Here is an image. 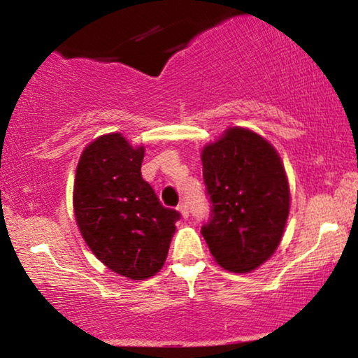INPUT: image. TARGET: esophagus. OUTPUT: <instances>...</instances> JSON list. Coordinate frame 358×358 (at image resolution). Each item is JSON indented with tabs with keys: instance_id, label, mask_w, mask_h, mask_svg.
<instances>
[{
	"instance_id": "34e87169",
	"label": "esophagus",
	"mask_w": 358,
	"mask_h": 358,
	"mask_svg": "<svg viewBox=\"0 0 358 358\" xmlns=\"http://www.w3.org/2000/svg\"><path fill=\"white\" fill-rule=\"evenodd\" d=\"M178 210L180 212V215H182V218H189V208H187V205H185L184 202L178 205Z\"/></svg>"
}]
</instances>
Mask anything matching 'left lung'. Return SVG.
Here are the masks:
<instances>
[{"label": "left lung", "instance_id": "8db88e82", "mask_svg": "<svg viewBox=\"0 0 358 358\" xmlns=\"http://www.w3.org/2000/svg\"><path fill=\"white\" fill-rule=\"evenodd\" d=\"M210 217L202 236L220 266L249 272L280 243L290 208L282 161L271 143L233 127L202 151Z\"/></svg>", "mask_w": 358, "mask_h": 358}]
</instances>
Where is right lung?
Returning a JSON list of instances; mask_svg holds the SVG:
<instances>
[{"label": "right lung", "mask_w": 358, "mask_h": 358, "mask_svg": "<svg viewBox=\"0 0 358 358\" xmlns=\"http://www.w3.org/2000/svg\"><path fill=\"white\" fill-rule=\"evenodd\" d=\"M145 150L120 134L83 151L75 179V215L85 241L112 272L143 280L163 267L180 213L161 205L141 178Z\"/></svg>", "instance_id": "obj_1"}]
</instances>
